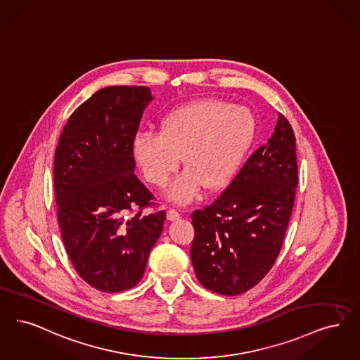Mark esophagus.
<instances>
[{
    "instance_id": "obj_1",
    "label": "esophagus",
    "mask_w": 360,
    "mask_h": 360,
    "mask_svg": "<svg viewBox=\"0 0 360 360\" xmlns=\"http://www.w3.org/2000/svg\"><path fill=\"white\" fill-rule=\"evenodd\" d=\"M166 218H167L169 221H176V219L181 218V214H179L175 209H169L167 213H166Z\"/></svg>"
}]
</instances>
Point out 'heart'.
<instances>
[{
  "label": "heart",
  "mask_w": 360,
  "mask_h": 360,
  "mask_svg": "<svg viewBox=\"0 0 360 360\" xmlns=\"http://www.w3.org/2000/svg\"><path fill=\"white\" fill-rule=\"evenodd\" d=\"M257 122L245 105L219 99L191 101L163 116L159 134L139 132L131 143L132 159L151 185L163 187L179 167L186 172L166 191L170 201L186 205L203 186L219 191L241 169L255 142Z\"/></svg>",
  "instance_id": "obj_1"
}]
</instances>
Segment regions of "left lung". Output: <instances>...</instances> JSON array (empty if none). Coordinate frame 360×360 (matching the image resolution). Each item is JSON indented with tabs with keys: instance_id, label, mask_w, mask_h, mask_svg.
Listing matches in <instances>:
<instances>
[{
	"instance_id": "obj_1",
	"label": "left lung",
	"mask_w": 360,
	"mask_h": 360,
	"mask_svg": "<svg viewBox=\"0 0 360 360\" xmlns=\"http://www.w3.org/2000/svg\"><path fill=\"white\" fill-rule=\"evenodd\" d=\"M297 181L296 138L278 114L268 143L252 154L217 201L191 214V262L203 287L236 296L271 271L285 237Z\"/></svg>"
}]
</instances>
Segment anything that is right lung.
<instances>
[{"label": "right lung", "instance_id": "obj_1", "mask_svg": "<svg viewBox=\"0 0 360 360\" xmlns=\"http://www.w3.org/2000/svg\"><path fill=\"white\" fill-rule=\"evenodd\" d=\"M153 101L148 86L101 88L70 116L56 147L61 237L76 272L101 292L135 287L163 231V210L142 213L153 195L134 174L131 154Z\"/></svg>", "mask_w": 360, "mask_h": 360}]
</instances>
